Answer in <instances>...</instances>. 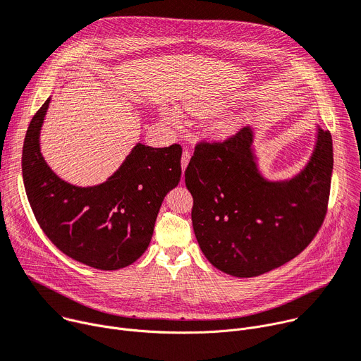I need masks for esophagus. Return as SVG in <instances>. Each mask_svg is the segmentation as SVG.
Listing matches in <instances>:
<instances>
[{
	"instance_id": "34e87169",
	"label": "esophagus",
	"mask_w": 361,
	"mask_h": 361,
	"mask_svg": "<svg viewBox=\"0 0 361 361\" xmlns=\"http://www.w3.org/2000/svg\"><path fill=\"white\" fill-rule=\"evenodd\" d=\"M190 151L188 149H184L183 151V155H181V169H183V174H184V170H185V167L188 166V162H190Z\"/></svg>"
}]
</instances>
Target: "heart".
<instances>
[{
  "label": "heart",
  "mask_w": 361,
  "mask_h": 361,
  "mask_svg": "<svg viewBox=\"0 0 361 361\" xmlns=\"http://www.w3.org/2000/svg\"><path fill=\"white\" fill-rule=\"evenodd\" d=\"M184 108H185V111L188 114L195 115V116H204V115L216 114L219 111V105L214 104V102H210V101H195V99L187 101L184 104ZM161 118L166 121V122L171 123V125H178L181 122V116H180L178 111L174 109V108H164V109H161ZM217 128L224 133V130L231 129V125L226 122V123H221Z\"/></svg>",
  "instance_id": "heart-1"
}]
</instances>
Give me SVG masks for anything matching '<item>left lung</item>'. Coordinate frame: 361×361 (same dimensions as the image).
Masks as SVG:
<instances>
[{
  "instance_id": "left-lung-1",
  "label": "left lung",
  "mask_w": 361,
  "mask_h": 361,
  "mask_svg": "<svg viewBox=\"0 0 361 361\" xmlns=\"http://www.w3.org/2000/svg\"><path fill=\"white\" fill-rule=\"evenodd\" d=\"M305 169L283 181L260 174L253 130L223 142H200L185 170L191 221L202 252L219 271L252 278L282 267L315 238L329 206L333 140L317 128Z\"/></svg>"
}]
</instances>
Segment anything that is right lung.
Masks as SVG:
<instances>
[{
  "label": "right lung",
  "mask_w": 361,
  "mask_h": 361,
  "mask_svg": "<svg viewBox=\"0 0 361 361\" xmlns=\"http://www.w3.org/2000/svg\"><path fill=\"white\" fill-rule=\"evenodd\" d=\"M50 97L32 116L23 145V180L32 213L64 255L87 267L116 271L147 250L167 192L181 178L178 144H137L102 184L78 187L57 177L40 152Z\"/></svg>",
  "instance_id": "obj_1"
}]
</instances>
